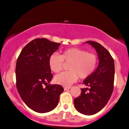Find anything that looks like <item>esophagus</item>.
I'll return each instance as SVG.
<instances>
[{
	"instance_id": "34e87169",
	"label": "esophagus",
	"mask_w": 129,
	"mask_h": 129,
	"mask_svg": "<svg viewBox=\"0 0 129 129\" xmlns=\"http://www.w3.org/2000/svg\"><path fill=\"white\" fill-rule=\"evenodd\" d=\"M70 88H71L70 87H64V90H69Z\"/></svg>"
}]
</instances>
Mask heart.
<instances>
[{
  "mask_svg": "<svg viewBox=\"0 0 129 129\" xmlns=\"http://www.w3.org/2000/svg\"><path fill=\"white\" fill-rule=\"evenodd\" d=\"M70 63L69 71H65L55 77V83L69 87L77 81L78 77L85 79L89 77L96 69L98 58L96 55L89 53L79 48H70L63 51L60 55H51L48 63L51 70L58 73L62 70L64 62Z\"/></svg>",
  "mask_w": 129,
  "mask_h": 129,
  "instance_id": "b5f03b06",
  "label": "heart"
}]
</instances>
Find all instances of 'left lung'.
<instances>
[{
    "instance_id": "obj_1",
    "label": "left lung",
    "mask_w": 129,
    "mask_h": 129,
    "mask_svg": "<svg viewBox=\"0 0 129 129\" xmlns=\"http://www.w3.org/2000/svg\"><path fill=\"white\" fill-rule=\"evenodd\" d=\"M91 45L98 54V66L94 72L83 82L88 88H81V94L74 99L78 111L84 115H93L101 111L112 94L114 81L115 66L113 57L101 44L86 42Z\"/></svg>"
}]
</instances>
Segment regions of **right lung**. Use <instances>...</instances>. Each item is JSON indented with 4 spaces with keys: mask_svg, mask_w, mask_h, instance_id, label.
<instances>
[{
    "mask_svg": "<svg viewBox=\"0 0 129 129\" xmlns=\"http://www.w3.org/2000/svg\"><path fill=\"white\" fill-rule=\"evenodd\" d=\"M60 45L45 38L33 40L23 48L17 59V90L23 102L36 112L45 113L54 109L64 90L59 84H48L53 77L49 58Z\"/></svg>",
    "mask_w": 129,
    "mask_h": 129,
    "instance_id": "1",
    "label": "right lung"
}]
</instances>
